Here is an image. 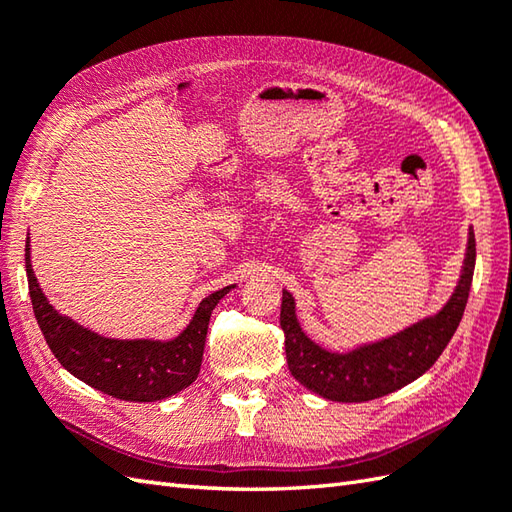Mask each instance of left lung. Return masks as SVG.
I'll use <instances>...</instances> for the list:
<instances>
[{"label":"left lung","mask_w":512,"mask_h":512,"mask_svg":"<svg viewBox=\"0 0 512 512\" xmlns=\"http://www.w3.org/2000/svg\"><path fill=\"white\" fill-rule=\"evenodd\" d=\"M475 270V235L469 233L464 270L451 301L436 317L424 319L391 339L365 345L350 354H332L301 332L295 299L284 290L279 323L284 330L288 369L314 394L336 402H365L409 385L438 361L458 330Z\"/></svg>","instance_id":"1"}]
</instances>
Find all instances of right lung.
Wrapping results in <instances>:
<instances>
[{
	"label": "right lung",
	"instance_id": "add662e5",
	"mask_svg": "<svg viewBox=\"0 0 512 512\" xmlns=\"http://www.w3.org/2000/svg\"><path fill=\"white\" fill-rule=\"evenodd\" d=\"M26 275L35 319L57 361L90 387L129 402H154L187 389L200 374L211 312L228 290L202 299L191 323L173 341H114L81 328L54 310L30 266L26 242Z\"/></svg>",
	"mask_w": 512,
	"mask_h": 512
}]
</instances>
